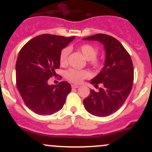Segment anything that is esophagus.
<instances>
[{
	"label": "esophagus",
	"instance_id": "1",
	"mask_svg": "<svg viewBox=\"0 0 152 152\" xmlns=\"http://www.w3.org/2000/svg\"><path fill=\"white\" fill-rule=\"evenodd\" d=\"M71 87H72L73 88H78V87H79V86H78V85L73 84V85H71Z\"/></svg>",
	"mask_w": 152,
	"mask_h": 152
}]
</instances>
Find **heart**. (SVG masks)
<instances>
[{
    "instance_id": "obj_1",
    "label": "heart",
    "mask_w": 152,
    "mask_h": 152,
    "mask_svg": "<svg viewBox=\"0 0 152 152\" xmlns=\"http://www.w3.org/2000/svg\"><path fill=\"white\" fill-rule=\"evenodd\" d=\"M78 50L83 54L86 60L89 61L90 65L94 69H100L102 66V62L97 58L99 50L95 46L88 43L82 44L78 48ZM69 49L65 48L61 50L59 55V62L61 66H66L68 63V57L69 55ZM65 76L69 81L75 83H80L83 79L90 78L91 73L86 70H76L74 69H69L65 73Z\"/></svg>"
}]
</instances>
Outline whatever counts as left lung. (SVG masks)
<instances>
[{
  "label": "left lung",
  "instance_id": "obj_1",
  "mask_svg": "<svg viewBox=\"0 0 152 152\" xmlns=\"http://www.w3.org/2000/svg\"><path fill=\"white\" fill-rule=\"evenodd\" d=\"M83 40L98 41L105 48V63L100 73L91 81L99 91L91 90L83 105L94 116H107L116 112L125 102L132 91L134 66L127 50L117 39L106 34H96Z\"/></svg>",
  "mask_w": 152,
  "mask_h": 152
}]
</instances>
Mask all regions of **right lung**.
I'll return each mask as SVG.
<instances>
[{"label": "right lung", "mask_w": 152, "mask_h": 152, "mask_svg": "<svg viewBox=\"0 0 152 152\" xmlns=\"http://www.w3.org/2000/svg\"><path fill=\"white\" fill-rule=\"evenodd\" d=\"M56 35L36 36L23 46L15 64L16 86L27 107L38 115H51L65 104L71 86L67 81L49 85L59 69V55L74 39Z\"/></svg>", "instance_id": "obj_1"}]
</instances>
